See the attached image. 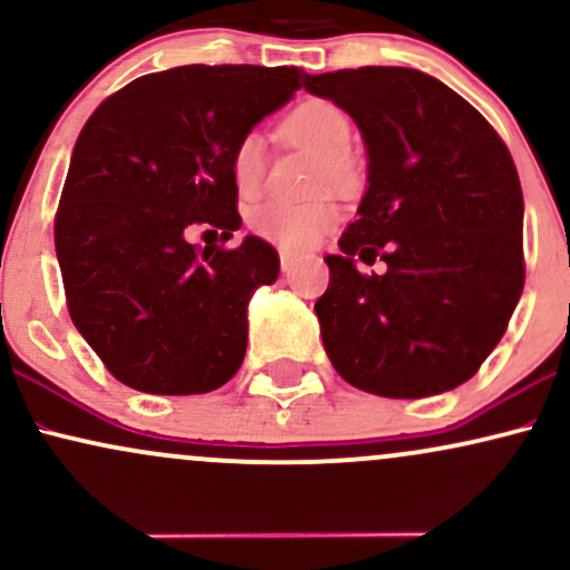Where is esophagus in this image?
I'll list each match as a JSON object with an SVG mask.
<instances>
[{
    "label": "esophagus",
    "instance_id": "1",
    "mask_svg": "<svg viewBox=\"0 0 570 570\" xmlns=\"http://www.w3.org/2000/svg\"><path fill=\"white\" fill-rule=\"evenodd\" d=\"M294 263H297V254H294V252H286V248H281V271L289 273Z\"/></svg>",
    "mask_w": 570,
    "mask_h": 570
}]
</instances>
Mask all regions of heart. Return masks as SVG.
Instances as JSON below:
<instances>
[{"label": "heart", "instance_id": "1", "mask_svg": "<svg viewBox=\"0 0 570 570\" xmlns=\"http://www.w3.org/2000/svg\"><path fill=\"white\" fill-rule=\"evenodd\" d=\"M286 139L313 149L324 158L322 185L345 187L353 179L351 149V120L343 109L324 98H307L297 104L281 122ZM230 174L240 195H254L263 185L265 176V141L259 134H246L233 147ZM340 212L332 200L289 203V200H265L252 208L248 227L259 238L286 248H305L316 244L326 230L337 225Z\"/></svg>", "mask_w": 570, "mask_h": 570}]
</instances>
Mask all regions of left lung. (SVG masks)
I'll return each mask as SVG.
<instances>
[{
	"label": "left lung",
	"mask_w": 570,
	"mask_h": 570,
	"mask_svg": "<svg viewBox=\"0 0 570 570\" xmlns=\"http://www.w3.org/2000/svg\"><path fill=\"white\" fill-rule=\"evenodd\" d=\"M367 147L358 219L330 254L316 316L332 367L367 394L421 399L466 383L525 284L522 189L493 126L453 88L404 67L307 75ZM381 256L364 277L355 259Z\"/></svg>",
	"instance_id": "obj_1"
}]
</instances>
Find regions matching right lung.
<instances>
[{"mask_svg":"<svg viewBox=\"0 0 570 570\" xmlns=\"http://www.w3.org/2000/svg\"><path fill=\"white\" fill-rule=\"evenodd\" d=\"M297 67H176L144 75L85 122L56 214L69 316L120 383L208 394L238 372L248 299L278 278L257 235L238 248L187 240L240 227L230 155L299 90Z\"/></svg>","mask_w":570,"mask_h":570,"instance_id":"obj_1","label":"right lung"}]
</instances>
